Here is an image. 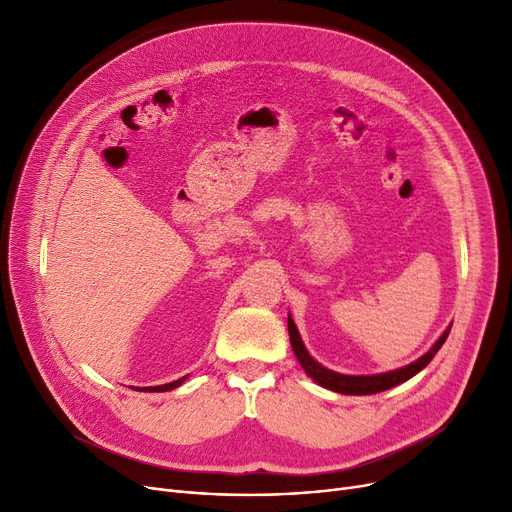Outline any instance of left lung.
<instances>
[{"mask_svg":"<svg viewBox=\"0 0 512 512\" xmlns=\"http://www.w3.org/2000/svg\"><path fill=\"white\" fill-rule=\"evenodd\" d=\"M450 328L448 326L442 336L434 342V346L429 348V351L419 357L417 361L400 367V369H394V371H386V373H375V375H346V373H338V371H332L328 367H324L321 363H317L309 351L303 344V338L297 330V324H294L290 313H288V334H290V344H292V351L294 355H297L301 367L305 369V373L309 375V378L313 382H317L319 386H324L332 392H338V394H351V396H363V394H378V392H384V390H390L402 382L411 380L413 375H417L423 367H427V363L432 361L436 357V353L442 348V344L446 342L448 334H450Z\"/></svg>","mask_w":512,"mask_h":512,"instance_id":"8db88e82","label":"left lung"}]
</instances>
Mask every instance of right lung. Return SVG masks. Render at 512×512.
<instances>
[{
  "label": "right lung",
  "mask_w": 512,
  "mask_h": 512,
  "mask_svg": "<svg viewBox=\"0 0 512 512\" xmlns=\"http://www.w3.org/2000/svg\"><path fill=\"white\" fill-rule=\"evenodd\" d=\"M184 380H186V375H184V378H180V380H176V382H170V384H164V386H147V388H141V392H168V390H174V388L182 386ZM134 390H137V388H134Z\"/></svg>",
  "instance_id": "obj_1"
}]
</instances>
